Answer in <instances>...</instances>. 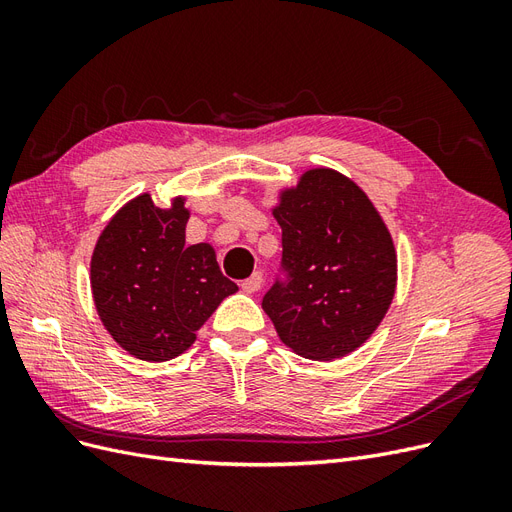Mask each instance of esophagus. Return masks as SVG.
<instances>
[{
    "label": "esophagus",
    "instance_id": "1",
    "mask_svg": "<svg viewBox=\"0 0 512 512\" xmlns=\"http://www.w3.org/2000/svg\"><path fill=\"white\" fill-rule=\"evenodd\" d=\"M262 284H265V277H262L260 271H256V273L250 277V280L243 282V290L254 294V292H258V290L262 288Z\"/></svg>",
    "mask_w": 512,
    "mask_h": 512
}]
</instances>
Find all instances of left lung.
<instances>
[{
	"instance_id": "obj_1",
	"label": "left lung",
	"mask_w": 512,
	"mask_h": 512,
	"mask_svg": "<svg viewBox=\"0 0 512 512\" xmlns=\"http://www.w3.org/2000/svg\"><path fill=\"white\" fill-rule=\"evenodd\" d=\"M288 284L262 299L282 342L312 361H335L363 346L389 312L397 252L380 211L350 177L309 168L277 192Z\"/></svg>"
}]
</instances>
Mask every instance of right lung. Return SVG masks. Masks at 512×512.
Instances as JSON below:
<instances>
[{
    "label": "right lung",
    "mask_w": 512,
    "mask_h": 512,
    "mask_svg": "<svg viewBox=\"0 0 512 512\" xmlns=\"http://www.w3.org/2000/svg\"><path fill=\"white\" fill-rule=\"evenodd\" d=\"M190 209L175 196L160 209L149 192L128 200L91 254V294L115 342L141 361L183 354L239 286L222 275L211 243L185 245Z\"/></svg>",
    "instance_id": "1"
}]
</instances>
